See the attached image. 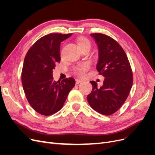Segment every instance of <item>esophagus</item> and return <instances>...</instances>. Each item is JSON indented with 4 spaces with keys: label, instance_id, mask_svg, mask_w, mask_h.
<instances>
[{
    "label": "esophagus",
    "instance_id": "esophagus-1",
    "mask_svg": "<svg viewBox=\"0 0 155 155\" xmlns=\"http://www.w3.org/2000/svg\"><path fill=\"white\" fill-rule=\"evenodd\" d=\"M82 82H83V81L81 80V79H76V85H78V84H79V83H81Z\"/></svg>",
    "mask_w": 155,
    "mask_h": 155
}]
</instances>
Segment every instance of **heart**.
<instances>
[{
	"mask_svg": "<svg viewBox=\"0 0 155 155\" xmlns=\"http://www.w3.org/2000/svg\"><path fill=\"white\" fill-rule=\"evenodd\" d=\"M78 44L79 48H81L82 46L87 45L91 46V42L89 41L88 39L85 38V37H79L78 39ZM89 68H90V65L88 63H85L78 67L76 70H75V72H76L78 76L83 77L85 76V75L86 74Z\"/></svg>",
	"mask_w": 155,
	"mask_h": 155,
	"instance_id": "heart-1",
	"label": "heart"
}]
</instances>
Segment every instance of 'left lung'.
I'll return each instance as SVG.
<instances>
[{
	"label": "left lung",
	"instance_id": "1",
	"mask_svg": "<svg viewBox=\"0 0 155 155\" xmlns=\"http://www.w3.org/2000/svg\"><path fill=\"white\" fill-rule=\"evenodd\" d=\"M91 35L99 51L96 68L105 79L101 87L96 81H91L92 91L87 100L94 110L109 116L118 110L127 98L133 86V72L127 56L118 42L100 33Z\"/></svg>",
	"mask_w": 155,
	"mask_h": 155
}]
</instances>
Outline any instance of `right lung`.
<instances>
[{
  "mask_svg": "<svg viewBox=\"0 0 155 155\" xmlns=\"http://www.w3.org/2000/svg\"><path fill=\"white\" fill-rule=\"evenodd\" d=\"M72 34H50L42 37L28 51L21 74L28 101L36 112L44 116L61 109L76 81L72 78L55 81L53 70L59 63L60 44Z\"/></svg>",
  "mask_w": 155,
  "mask_h": 155,
  "instance_id": "add662e5",
  "label": "right lung"
}]
</instances>
